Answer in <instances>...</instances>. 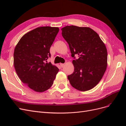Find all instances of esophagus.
<instances>
[{
  "instance_id": "34e87169",
  "label": "esophagus",
  "mask_w": 126,
  "mask_h": 126,
  "mask_svg": "<svg viewBox=\"0 0 126 126\" xmlns=\"http://www.w3.org/2000/svg\"><path fill=\"white\" fill-rule=\"evenodd\" d=\"M60 67H62V68H63L64 66V63H60Z\"/></svg>"
}]
</instances>
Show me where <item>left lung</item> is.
<instances>
[{
	"label": "left lung",
	"mask_w": 126,
	"mask_h": 126,
	"mask_svg": "<svg viewBox=\"0 0 126 126\" xmlns=\"http://www.w3.org/2000/svg\"><path fill=\"white\" fill-rule=\"evenodd\" d=\"M62 36L69 45L74 71L68 76L71 85L85 91L93 88L100 81L107 66V51L98 33L89 27L67 26ZM75 55L79 58L75 59Z\"/></svg>",
	"instance_id": "obj_1"
}]
</instances>
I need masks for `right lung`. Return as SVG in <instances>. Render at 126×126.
Wrapping results in <instances>:
<instances>
[{
    "label": "right lung",
    "mask_w": 126,
    "mask_h": 126,
    "mask_svg": "<svg viewBox=\"0 0 126 126\" xmlns=\"http://www.w3.org/2000/svg\"><path fill=\"white\" fill-rule=\"evenodd\" d=\"M58 27H40L22 36L15 48L14 63L21 81L36 92L51 87L59 69L47 63Z\"/></svg>",
    "instance_id": "add662e5"
}]
</instances>
